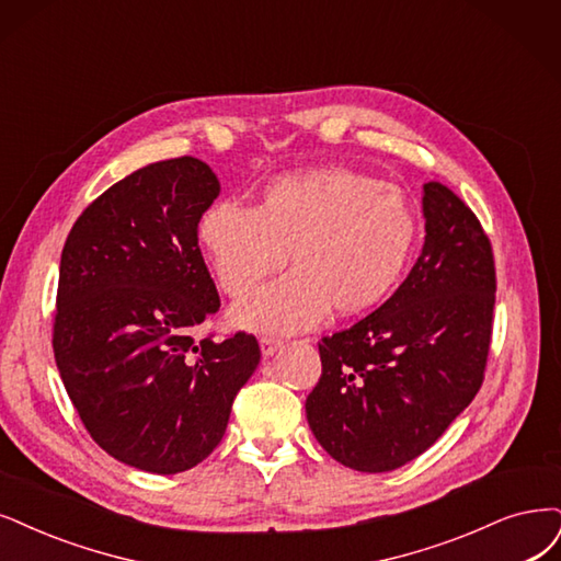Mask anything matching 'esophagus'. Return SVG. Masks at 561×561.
Here are the masks:
<instances>
[{"instance_id": "obj_1", "label": "esophagus", "mask_w": 561, "mask_h": 561, "mask_svg": "<svg viewBox=\"0 0 561 561\" xmlns=\"http://www.w3.org/2000/svg\"><path fill=\"white\" fill-rule=\"evenodd\" d=\"M282 340H277V337H270V335H263L261 337V354L263 356H273L277 348H282Z\"/></svg>"}]
</instances>
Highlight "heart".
<instances>
[{"instance_id":"obj_1","label":"heart","mask_w":561,"mask_h":561,"mask_svg":"<svg viewBox=\"0 0 561 561\" xmlns=\"http://www.w3.org/2000/svg\"><path fill=\"white\" fill-rule=\"evenodd\" d=\"M198 240L226 296L244 298L291 261L294 273L236 309L244 328L296 333L328 309L358 317L404 275L419 215L402 190L325 165L270 180L254 207L219 201L201 217Z\"/></svg>"}]
</instances>
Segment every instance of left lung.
Returning <instances> with one entry per match:
<instances>
[{
    "label": "left lung",
    "mask_w": 561,
    "mask_h": 561,
    "mask_svg": "<svg viewBox=\"0 0 561 561\" xmlns=\"http://www.w3.org/2000/svg\"><path fill=\"white\" fill-rule=\"evenodd\" d=\"M423 252L398 291L319 342L307 423L356 471H392L419 458L485 377L496 291L490 238L442 182L423 186Z\"/></svg>",
    "instance_id": "1"
}]
</instances>
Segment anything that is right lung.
<instances>
[{"mask_svg":"<svg viewBox=\"0 0 561 561\" xmlns=\"http://www.w3.org/2000/svg\"><path fill=\"white\" fill-rule=\"evenodd\" d=\"M219 196L210 165H145L92 201L61 249L53 351L78 416L115 460L196 467L221 442L261 348L238 330L196 337L219 309L198 221Z\"/></svg>","mask_w":561,"mask_h":561,"instance_id":"right-lung-1","label":"right lung"}]
</instances>
